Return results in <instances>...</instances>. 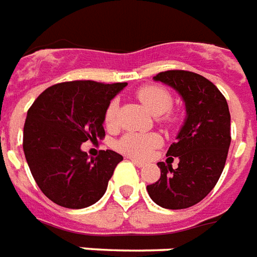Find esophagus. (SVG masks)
Listing matches in <instances>:
<instances>
[{
  "mask_svg": "<svg viewBox=\"0 0 257 257\" xmlns=\"http://www.w3.org/2000/svg\"><path fill=\"white\" fill-rule=\"evenodd\" d=\"M131 161H132V163H135L138 167H144V165H146V163L142 162V161H138V159H134V158H132Z\"/></svg>",
  "mask_w": 257,
  "mask_h": 257,
  "instance_id": "1",
  "label": "esophagus"
}]
</instances>
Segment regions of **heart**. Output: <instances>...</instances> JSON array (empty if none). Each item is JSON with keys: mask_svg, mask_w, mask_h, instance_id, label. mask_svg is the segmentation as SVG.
<instances>
[{"mask_svg": "<svg viewBox=\"0 0 257 257\" xmlns=\"http://www.w3.org/2000/svg\"><path fill=\"white\" fill-rule=\"evenodd\" d=\"M138 99L154 115H161L172 107V95L159 85H144L136 92ZM118 100L113 99L104 110V123L107 128H113L117 121ZM169 119V118H167ZM161 144V138L155 134H126L119 139L117 148L126 155L146 158L154 148Z\"/></svg>", "mask_w": 257, "mask_h": 257, "instance_id": "obj_1", "label": "heart"}]
</instances>
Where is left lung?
Listing matches in <instances>:
<instances>
[{"mask_svg":"<svg viewBox=\"0 0 257 257\" xmlns=\"http://www.w3.org/2000/svg\"><path fill=\"white\" fill-rule=\"evenodd\" d=\"M154 80L180 94L187 115L166 154L180 159L178 167L158 163L161 178L147 192L163 208H188L212 191L223 172L231 140L229 106L215 85L193 72L166 70Z\"/></svg>","mask_w":257,"mask_h":257,"instance_id":"1","label":"left lung"}]
</instances>
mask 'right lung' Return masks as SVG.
Instances as JSON below:
<instances>
[{
    "instance_id": "1",
    "label": "right lung",
    "mask_w": 257,
    "mask_h": 257,
    "mask_svg": "<svg viewBox=\"0 0 257 257\" xmlns=\"http://www.w3.org/2000/svg\"><path fill=\"white\" fill-rule=\"evenodd\" d=\"M126 83L66 81L45 90L27 113L23 150L34 180L65 208L95 204L122 155L106 150L88 159L81 144L104 136V110Z\"/></svg>"
}]
</instances>
